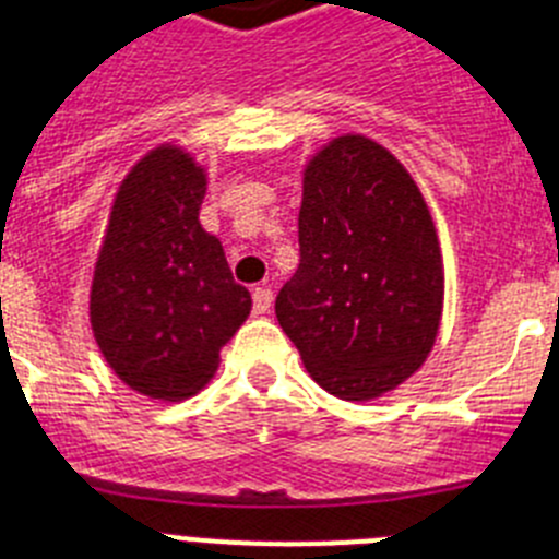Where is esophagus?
<instances>
[{"mask_svg": "<svg viewBox=\"0 0 559 559\" xmlns=\"http://www.w3.org/2000/svg\"><path fill=\"white\" fill-rule=\"evenodd\" d=\"M251 302H254V313L263 316L271 310V302H274V290L269 285H260V288L251 290Z\"/></svg>", "mask_w": 559, "mask_h": 559, "instance_id": "obj_1", "label": "esophagus"}]
</instances>
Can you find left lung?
<instances>
[{"label": "left lung", "mask_w": 559, "mask_h": 559, "mask_svg": "<svg viewBox=\"0 0 559 559\" xmlns=\"http://www.w3.org/2000/svg\"><path fill=\"white\" fill-rule=\"evenodd\" d=\"M299 254L276 319L310 378L353 403L406 383L437 341L445 269L431 210L392 151L341 133L310 156Z\"/></svg>", "instance_id": "8db88e82"}]
</instances>
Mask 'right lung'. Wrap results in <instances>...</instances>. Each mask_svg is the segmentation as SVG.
Listing matches in <instances>:
<instances>
[{"instance_id": "1", "label": "right lung", "mask_w": 559, "mask_h": 559, "mask_svg": "<svg viewBox=\"0 0 559 559\" xmlns=\"http://www.w3.org/2000/svg\"><path fill=\"white\" fill-rule=\"evenodd\" d=\"M206 170L179 145L147 151L117 187L88 290V322L114 374L153 400L210 383L251 313L224 246L201 226Z\"/></svg>"}]
</instances>
